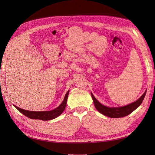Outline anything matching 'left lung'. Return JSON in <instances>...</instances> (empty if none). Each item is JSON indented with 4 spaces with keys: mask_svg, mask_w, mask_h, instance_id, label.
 <instances>
[{
    "mask_svg": "<svg viewBox=\"0 0 155 155\" xmlns=\"http://www.w3.org/2000/svg\"><path fill=\"white\" fill-rule=\"evenodd\" d=\"M146 91H145L143 93V94L140 97L138 100L132 103L129 105H127L124 107H108L101 105L100 103L98 101L95 97L93 96L91 93L92 98L94 101V104L95 107L96 109L99 111L100 113L107 116L108 117H110L112 118H121V117H124L129 115L131 112H133L137 108H138L140 105H141L142 102L143 101L144 97L146 94Z\"/></svg>",
    "mask_w": 155,
    "mask_h": 155,
    "instance_id": "left-lung-1",
    "label": "left lung"
}]
</instances>
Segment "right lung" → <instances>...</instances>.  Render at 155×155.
Masks as SVG:
<instances>
[{"label":"right lung","instance_id":"add662e5","mask_svg":"<svg viewBox=\"0 0 155 155\" xmlns=\"http://www.w3.org/2000/svg\"><path fill=\"white\" fill-rule=\"evenodd\" d=\"M69 91L67 92L65 94L64 100L62 102V104H61L58 108H56L54 110H50V111H41V112H35V111H29L26 110L25 109H20L19 107H18L15 105V107L17 110H19L22 114L27 116L28 118L31 119H35V120H50L57 118L59 115L62 114V112L65 109L67 105V101L68 99Z\"/></svg>","mask_w":155,"mask_h":155}]
</instances>
